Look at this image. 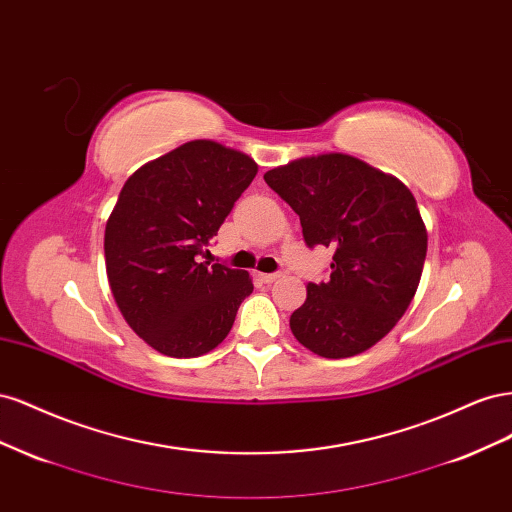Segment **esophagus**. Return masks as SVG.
Masks as SVG:
<instances>
[{
  "label": "esophagus",
  "mask_w": 512,
  "mask_h": 512,
  "mask_svg": "<svg viewBox=\"0 0 512 512\" xmlns=\"http://www.w3.org/2000/svg\"><path fill=\"white\" fill-rule=\"evenodd\" d=\"M282 273H260V280L265 284H273L275 280H280Z\"/></svg>",
  "instance_id": "esophagus-1"
}]
</instances>
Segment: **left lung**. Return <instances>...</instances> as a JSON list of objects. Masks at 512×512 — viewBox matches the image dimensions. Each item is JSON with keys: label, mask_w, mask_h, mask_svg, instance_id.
Returning <instances> with one entry per match:
<instances>
[{"label": "left lung", "mask_w": 512, "mask_h": 512, "mask_svg": "<svg viewBox=\"0 0 512 512\" xmlns=\"http://www.w3.org/2000/svg\"><path fill=\"white\" fill-rule=\"evenodd\" d=\"M299 215L307 247L333 250L331 277L309 284L290 329L324 359L354 356L389 333L421 282L427 230L399 179L342 153L265 173Z\"/></svg>", "instance_id": "1"}]
</instances>
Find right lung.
<instances>
[{
  "label": "right lung",
  "instance_id": "right-lung-1",
  "mask_svg": "<svg viewBox=\"0 0 512 512\" xmlns=\"http://www.w3.org/2000/svg\"><path fill=\"white\" fill-rule=\"evenodd\" d=\"M258 173L252 158L192 141L141 166L106 222V275L132 331L190 359L224 342L254 284L247 271L198 262Z\"/></svg>",
  "mask_w": 512,
  "mask_h": 512
}]
</instances>
